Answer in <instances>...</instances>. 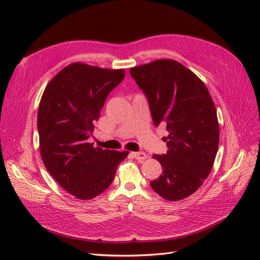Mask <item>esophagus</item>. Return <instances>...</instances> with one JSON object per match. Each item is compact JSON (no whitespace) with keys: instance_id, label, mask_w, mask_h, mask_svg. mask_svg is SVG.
Listing matches in <instances>:
<instances>
[{"instance_id":"34e87169","label":"esophagus","mask_w":260,"mask_h":260,"mask_svg":"<svg viewBox=\"0 0 260 260\" xmlns=\"http://www.w3.org/2000/svg\"><path fill=\"white\" fill-rule=\"evenodd\" d=\"M132 156L135 157L136 159H138L139 161H143L144 159L147 158V156L145 153H142V152H133L132 153Z\"/></svg>"}]
</instances>
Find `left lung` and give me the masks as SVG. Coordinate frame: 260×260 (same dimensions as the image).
I'll return each instance as SVG.
<instances>
[{
	"mask_svg": "<svg viewBox=\"0 0 260 260\" xmlns=\"http://www.w3.org/2000/svg\"><path fill=\"white\" fill-rule=\"evenodd\" d=\"M148 99L155 125L166 127L168 151L153 155L162 168L151 181L162 199L177 202L199 190L214 166L219 145L217 111L206 85L174 59H157L130 68Z\"/></svg>",
	"mask_w": 260,
	"mask_h": 260,
	"instance_id": "obj_1",
	"label": "left lung"
}]
</instances>
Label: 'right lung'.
I'll return each instance as SVG.
<instances>
[{
	"label": "right lung",
	"instance_id": "right-lung-1",
	"mask_svg": "<svg viewBox=\"0 0 260 260\" xmlns=\"http://www.w3.org/2000/svg\"><path fill=\"white\" fill-rule=\"evenodd\" d=\"M123 77L124 69L73 62L54 76L42 94L38 112L41 158L55 181L76 199L92 200L103 193L129 154L88 142L107 95Z\"/></svg>",
	"mask_w": 260,
	"mask_h": 260
}]
</instances>
